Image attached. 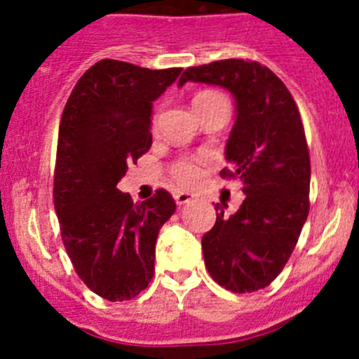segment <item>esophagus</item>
<instances>
[{
    "label": "esophagus",
    "mask_w": 359,
    "mask_h": 359,
    "mask_svg": "<svg viewBox=\"0 0 359 359\" xmlns=\"http://www.w3.org/2000/svg\"><path fill=\"white\" fill-rule=\"evenodd\" d=\"M174 199H176L177 205L182 207V205H189V203L194 199V194H192V192H183V190H180V192L174 194Z\"/></svg>",
    "instance_id": "1"
}]
</instances>
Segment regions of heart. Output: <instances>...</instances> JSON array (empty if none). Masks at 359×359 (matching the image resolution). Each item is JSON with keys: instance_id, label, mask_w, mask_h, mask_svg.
Segmentation results:
<instances>
[{"instance_id": "1", "label": "heart", "mask_w": 359, "mask_h": 359, "mask_svg": "<svg viewBox=\"0 0 359 359\" xmlns=\"http://www.w3.org/2000/svg\"><path fill=\"white\" fill-rule=\"evenodd\" d=\"M212 95H217V93L205 91V93L196 95L194 100H199V98H205V97H212ZM172 176L176 177L177 183H182V185H189V183L196 182V177L199 176V170H198V167L192 163V161L182 160V161H177V163L172 165Z\"/></svg>"}]
</instances>
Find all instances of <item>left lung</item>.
Listing matches in <instances>:
<instances>
[{
  "label": "left lung",
  "mask_w": 359,
  "mask_h": 359,
  "mask_svg": "<svg viewBox=\"0 0 359 359\" xmlns=\"http://www.w3.org/2000/svg\"><path fill=\"white\" fill-rule=\"evenodd\" d=\"M221 86L236 100L224 158L246 199L233 215L221 205L201 239L208 273L233 293L262 290L277 278L309 214L311 163L300 113L284 82L259 62L226 59L185 69L177 82Z\"/></svg>",
  "instance_id": "1"
}]
</instances>
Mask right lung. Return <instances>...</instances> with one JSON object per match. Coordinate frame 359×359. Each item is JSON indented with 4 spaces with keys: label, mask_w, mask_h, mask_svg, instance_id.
Segmentation results:
<instances>
[{
    "label": "right lung",
    "mask_w": 359,
    "mask_h": 359,
    "mask_svg": "<svg viewBox=\"0 0 359 359\" xmlns=\"http://www.w3.org/2000/svg\"><path fill=\"white\" fill-rule=\"evenodd\" d=\"M182 68L104 59L79 79L59 126L53 205L79 277L111 302L131 300L154 275L158 231L176 210L167 190L133 203L116 189L152 144V102Z\"/></svg>",
    "instance_id": "1"
}]
</instances>
